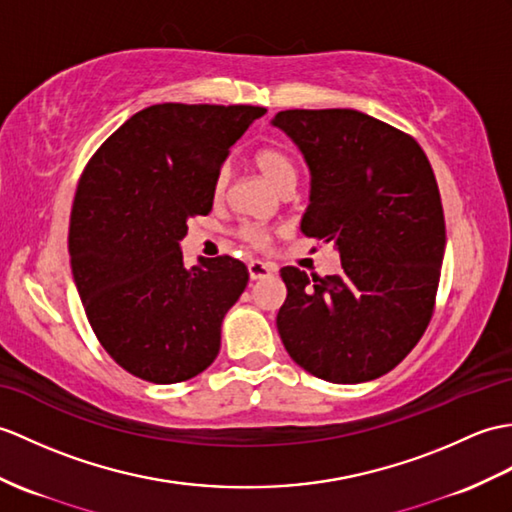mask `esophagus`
Here are the masks:
<instances>
[{"instance_id":"34e87169","label":"esophagus","mask_w":512,"mask_h":512,"mask_svg":"<svg viewBox=\"0 0 512 512\" xmlns=\"http://www.w3.org/2000/svg\"><path fill=\"white\" fill-rule=\"evenodd\" d=\"M275 272H277V266L275 264H268V261H259V259L248 261V275H251L253 281L266 279L270 275H275Z\"/></svg>"}]
</instances>
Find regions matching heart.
Masks as SVG:
<instances>
[{
	"label": "heart",
	"mask_w": 512,
	"mask_h": 512,
	"mask_svg": "<svg viewBox=\"0 0 512 512\" xmlns=\"http://www.w3.org/2000/svg\"><path fill=\"white\" fill-rule=\"evenodd\" d=\"M255 163L259 172L264 174L266 181L277 187L279 192L285 187H294L296 185V178H299V170H296V163L294 159L290 157L288 152H285L283 148H261L257 154H255ZM229 168H222L216 176V183H213V189H216V194L220 196L224 189H227L229 185ZM242 237L248 242L253 244H264L268 240V233L264 229H255V227H244L242 229Z\"/></svg>",
	"instance_id": "b5f03b06"
}]
</instances>
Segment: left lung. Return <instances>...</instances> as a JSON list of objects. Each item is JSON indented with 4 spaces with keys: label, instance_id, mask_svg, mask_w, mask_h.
<instances>
[{
    "label": "left lung",
    "instance_id": "8db88e82",
    "mask_svg": "<svg viewBox=\"0 0 512 512\" xmlns=\"http://www.w3.org/2000/svg\"><path fill=\"white\" fill-rule=\"evenodd\" d=\"M310 168L301 231L331 242L340 275L281 268L277 329L290 358L331 384L371 382L414 349L432 318L445 253L441 194L410 135L353 109L279 111Z\"/></svg>",
    "mask_w": 512,
    "mask_h": 512
}]
</instances>
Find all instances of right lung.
Returning <instances> with one entry per match:
<instances>
[{"instance_id":"obj_1","label":"right lung","mask_w":512,"mask_h":512,"mask_svg":"<svg viewBox=\"0 0 512 512\" xmlns=\"http://www.w3.org/2000/svg\"><path fill=\"white\" fill-rule=\"evenodd\" d=\"M266 113L248 104H154L93 154L69 222L71 272L93 334L130 375L192 379L216 360L248 270L229 255L185 268L187 220L207 216L229 150Z\"/></svg>"}]
</instances>
